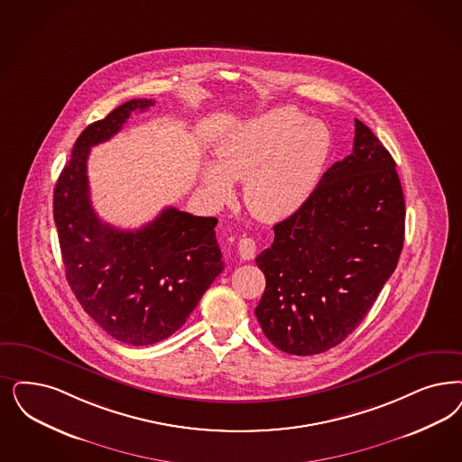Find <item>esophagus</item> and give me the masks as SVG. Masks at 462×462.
I'll return each instance as SVG.
<instances>
[{"label": "esophagus", "mask_w": 462, "mask_h": 462, "mask_svg": "<svg viewBox=\"0 0 462 462\" xmlns=\"http://www.w3.org/2000/svg\"><path fill=\"white\" fill-rule=\"evenodd\" d=\"M239 254L244 261H251L255 254V242L249 237L239 240Z\"/></svg>", "instance_id": "34e87169"}]
</instances>
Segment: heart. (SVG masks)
<instances>
[{
  "instance_id": "heart-1",
  "label": "heart",
  "mask_w": 462,
  "mask_h": 462,
  "mask_svg": "<svg viewBox=\"0 0 462 462\" xmlns=\"http://www.w3.org/2000/svg\"><path fill=\"white\" fill-rule=\"evenodd\" d=\"M333 138L328 126L295 107L266 112L228 134L217 163L203 169L209 196L223 203L232 180H244V203L259 220L276 222L302 207L314 191Z\"/></svg>"
}]
</instances>
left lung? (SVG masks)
<instances>
[{"mask_svg":"<svg viewBox=\"0 0 462 462\" xmlns=\"http://www.w3.org/2000/svg\"><path fill=\"white\" fill-rule=\"evenodd\" d=\"M404 196L396 162L355 119L353 152L333 163L255 257L266 288L255 307L278 350L318 355L358 328L398 266Z\"/></svg>","mask_w":462,"mask_h":462,"instance_id":"8db88e82","label":"left lung"}]
</instances>
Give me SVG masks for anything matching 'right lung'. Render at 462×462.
I'll return each mask as SVG.
<instances>
[{
  "label": "right lung",
  "mask_w": 462,
  "mask_h": 462,
  "mask_svg": "<svg viewBox=\"0 0 462 462\" xmlns=\"http://www.w3.org/2000/svg\"><path fill=\"white\" fill-rule=\"evenodd\" d=\"M153 104L129 100L85 127L54 188L66 280L83 310L107 335L131 346L174 335L225 266L215 217L165 208L142 228L121 230L102 222L92 208L90 148L111 140L129 116Z\"/></svg>",
  "instance_id": "obj_1"
}]
</instances>
